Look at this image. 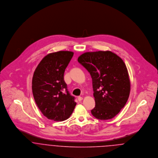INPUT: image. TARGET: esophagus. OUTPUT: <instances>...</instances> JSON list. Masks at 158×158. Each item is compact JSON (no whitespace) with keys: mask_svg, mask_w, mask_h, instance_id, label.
Masks as SVG:
<instances>
[{"mask_svg":"<svg viewBox=\"0 0 158 158\" xmlns=\"http://www.w3.org/2000/svg\"><path fill=\"white\" fill-rule=\"evenodd\" d=\"M82 100H83V97H80V96L78 97V101H81Z\"/></svg>","mask_w":158,"mask_h":158,"instance_id":"1","label":"esophagus"}]
</instances>
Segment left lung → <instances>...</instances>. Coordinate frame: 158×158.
Returning <instances> with one entry per match:
<instances>
[{
    "mask_svg": "<svg viewBox=\"0 0 158 158\" xmlns=\"http://www.w3.org/2000/svg\"><path fill=\"white\" fill-rule=\"evenodd\" d=\"M78 61L90 73L95 108L91 113L100 120L113 118L125 106L130 92L127 66L111 51L86 52Z\"/></svg>",
    "mask_w": 158,
    "mask_h": 158,
    "instance_id": "obj_1",
    "label": "left lung"
}]
</instances>
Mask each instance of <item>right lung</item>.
I'll return each instance as SVG.
<instances>
[{"label":"right lung","mask_w":158,"mask_h":158,"mask_svg":"<svg viewBox=\"0 0 158 158\" xmlns=\"http://www.w3.org/2000/svg\"><path fill=\"white\" fill-rule=\"evenodd\" d=\"M73 55L59 51L46 55L36 68L32 78V92L43 115L54 121H63L72 114L77 103L64 80L66 68Z\"/></svg>","instance_id":"right-lung-1"}]
</instances>
